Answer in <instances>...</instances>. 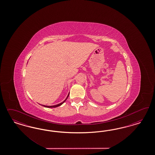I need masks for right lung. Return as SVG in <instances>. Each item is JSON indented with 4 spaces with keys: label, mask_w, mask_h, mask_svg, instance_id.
I'll use <instances>...</instances> for the list:
<instances>
[{
    "label": "right lung",
    "mask_w": 155,
    "mask_h": 155,
    "mask_svg": "<svg viewBox=\"0 0 155 155\" xmlns=\"http://www.w3.org/2000/svg\"><path fill=\"white\" fill-rule=\"evenodd\" d=\"M69 94H68V95L67 96V97H66V98L62 102H61V103H59V104H56V105H54V106H45V105H43L42 104V106H43L44 107H48V108H54V107H58V106H61V104H62L63 103H64L66 101V99L67 98H68V97H69Z\"/></svg>",
    "instance_id": "add662e5"
}]
</instances>
